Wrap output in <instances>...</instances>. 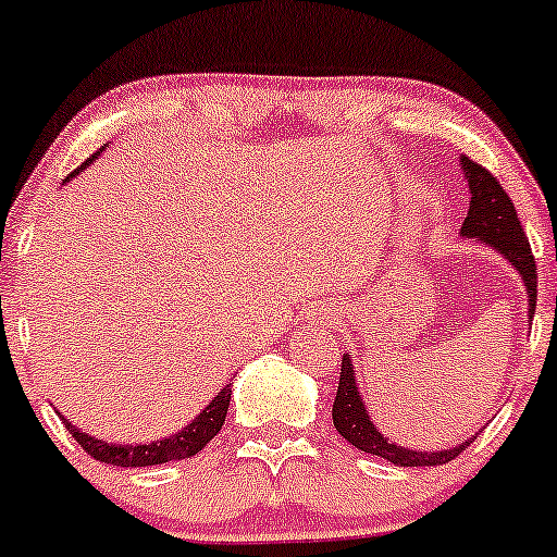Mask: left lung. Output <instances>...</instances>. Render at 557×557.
I'll use <instances>...</instances> for the list:
<instances>
[{"instance_id":"1","label":"left lung","mask_w":557,"mask_h":557,"mask_svg":"<svg viewBox=\"0 0 557 557\" xmlns=\"http://www.w3.org/2000/svg\"><path fill=\"white\" fill-rule=\"evenodd\" d=\"M462 171L470 187V203L468 216L462 222L460 235L470 237V240H484V246H492L499 256H505L512 267L521 274L523 285L529 293V320H534L536 309V261L531 253L529 237L523 235L521 219H518L516 206L507 198L503 185L492 171L481 166V163L470 161V158H460ZM333 425L348 444L357 449L368 451V455H377L383 460L394 462L401 468H420V466H444V462L455 460L468 442L457 444L451 449L442 451H420V449H405L399 444L388 442L375 425H372L368 407H364L362 396H359L357 377H354L351 368V354L341 359V377L338 391H335L333 401ZM475 438V436H473Z\"/></svg>"}]
</instances>
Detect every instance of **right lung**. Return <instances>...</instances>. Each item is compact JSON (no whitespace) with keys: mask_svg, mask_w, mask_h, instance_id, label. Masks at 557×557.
Returning a JSON list of instances; mask_svg holds the SVG:
<instances>
[{"mask_svg":"<svg viewBox=\"0 0 557 557\" xmlns=\"http://www.w3.org/2000/svg\"><path fill=\"white\" fill-rule=\"evenodd\" d=\"M97 152L95 156H89L82 166L73 171V174H69V180H73V176H76L82 169H87L89 163L97 158ZM230 386L232 383H227V386L219 391V394L209 401V407H206L203 412L193 420V423L182 428L180 433H174V436L161 438V442H152V444H108V442H102V438H95V436H87V433H82L76 425L69 423L63 414H60V418H63L69 433H73V438L82 444V449L87 451V455L95 457V460L108 462V466H121V468L161 466V462L185 460V457L198 455V451L203 449L219 431H222L224 418H227L230 396H232Z\"/></svg>","mask_w":557,"mask_h":557,"instance_id":"1","label":"right lung"}]
</instances>
